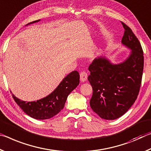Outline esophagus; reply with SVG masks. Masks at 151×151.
<instances>
[{"instance_id":"1","label":"esophagus","mask_w":151,"mask_h":151,"mask_svg":"<svg viewBox=\"0 0 151 151\" xmlns=\"http://www.w3.org/2000/svg\"><path fill=\"white\" fill-rule=\"evenodd\" d=\"M88 79V73L85 71H81L80 73V81L84 82Z\"/></svg>"}]
</instances>
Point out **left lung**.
I'll list each match as a JSON object with an SVG mask.
<instances>
[{"label":"left lung","mask_w":151,"mask_h":151,"mask_svg":"<svg viewBox=\"0 0 151 151\" xmlns=\"http://www.w3.org/2000/svg\"><path fill=\"white\" fill-rule=\"evenodd\" d=\"M125 29L121 43L130 52L122 62L113 63L104 55L94 59L89 66L88 80L92 86L90 107L100 118L115 120L129 110L141 85L144 57L140 43L131 29Z\"/></svg>","instance_id":"left-lung-1"}]
</instances>
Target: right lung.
Here are the masks:
<instances>
[{
  "instance_id": "1",
  "label": "right lung",
  "mask_w": 151,
  "mask_h": 151,
  "mask_svg": "<svg viewBox=\"0 0 151 151\" xmlns=\"http://www.w3.org/2000/svg\"><path fill=\"white\" fill-rule=\"evenodd\" d=\"M41 20L35 21L29 24L37 23ZM80 83V74L73 71L64 78L50 94L40 100L25 102L13 94V97L19 107L29 116L37 120H47L52 118L63 109L67 98Z\"/></svg>"
}]
</instances>
